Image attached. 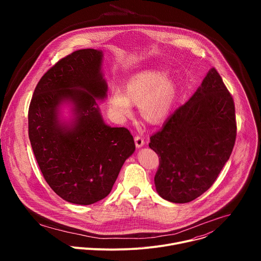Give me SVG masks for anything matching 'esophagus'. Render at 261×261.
Here are the masks:
<instances>
[{"label":"esophagus","mask_w":261,"mask_h":261,"mask_svg":"<svg viewBox=\"0 0 261 261\" xmlns=\"http://www.w3.org/2000/svg\"><path fill=\"white\" fill-rule=\"evenodd\" d=\"M134 140H135V145H136V147L139 148V147H141V146L144 145V139H143V137H141V136H135Z\"/></svg>","instance_id":"34e87169"}]
</instances>
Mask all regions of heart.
<instances>
[{"instance_id": "b5f03b06", "label": "heart", "mask_w": 261, "mask_h": 261, "mask_svg": "<svg viewBox=\"0 0 261 261\" xmlns=\"http://www.w3.org/2000/svg\"><path fill=\"white\" fill-rule=\"evenodd\" d=\"M176 98V84L160 70H143L127 82L126 93L116 89L110 94L109 103L118 118L132 115L133 103H140L141 117L150 123L163 121L172 109Z\"/></svg>"}]
</instances>
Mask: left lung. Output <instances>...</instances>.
Wrapping results in <instances>:
<instances>
[{
    "mask_svg": "<svg viewBox=\"0 0 261 261\" xmlns=\"http://www.w3.org/2000/svg\"><path fill=\"white\" fill-rule=\"evenodd\" d=\"M237 136L233 99L215 68L148 144L160 157L158 194L186 203L203 194L228 161Z\"/></svg>",
    "mask_w": 261,
    "mask_h": 261,
    "instance_id": "1",
    "label": "left lung"
}]
</instances>
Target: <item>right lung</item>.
I'll list each match as a JSON object with an SVG mask.
<instances>
[{"mask_svg": "<svg viewBox=\"0 0 261 261\" xmlns=\"http://www.w3.org/2000/svg\"><path fill=\"white\" fill-rule=\"evenodd\" d=\"M103 53L81 49L60 60L37 85L29 108V137L49 187L64 200L89 205L105 198L125 161L133 136L102 119L97 100L107 97ZM70 108L67 120L61 107Z\"/></svg>", "mask_w": 261, "mask_h": 261, "instance_id": "obj_1", "label": "right lung"}]
</instances>
